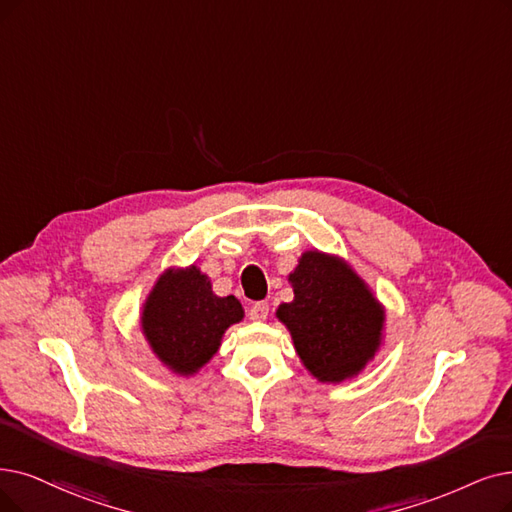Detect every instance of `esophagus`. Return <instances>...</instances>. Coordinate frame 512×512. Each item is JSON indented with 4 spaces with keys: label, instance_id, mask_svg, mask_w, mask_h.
<instances>
[{
    "label": "esophagus",
    "instance_id": "esophagus-1",
    "mask_svg": "<svg viewBox=\"0 0 512 512\" xmlns=\"http://www.w3.org/2000/svg\"><path fill=\"white\" fill-rule=\"evenodd\" d=\"M250 319L252 321H267V317H269V302H256V304H252V309H250Z\"/></svg>",
    "mask_w": 512,
    "mask_h": 512
}]
</instances>
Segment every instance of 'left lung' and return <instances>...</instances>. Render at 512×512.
Segmentation results:
<instances>
[{"label":"left lung","instance_id":"1","mask_svg":"<svg viewBox=\"0 0 512 512\" xmlns=\"http://www.w3.org/2000/svg\"><path fill=\"white\" fill-rule=\"evenodd\" d=\"M294 300L277 319L313 378L340 384L357 378L382 346L386 313L374 292L340 256L309 250L288 275Z\"/></svg>","mask_w":512,"mask_h":512}]
</instances>
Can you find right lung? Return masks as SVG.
<instances>
[{"mask_svg":"<svg viewBox=\"0 0 512 512\" xmlns=\"http://www.w3.org/2000/svg\"><path fill=\"white\" fill-rule=\"evenodd\" d=\"M243 319L235 296H216L195 264L166 269L140 313V330L155 357L178 376H193L218 353L224 332Z\"/></svg>","mask_w":512,"mask_h":512,"instance_id":"add662e5","label":"right lung"}]
</instances>
